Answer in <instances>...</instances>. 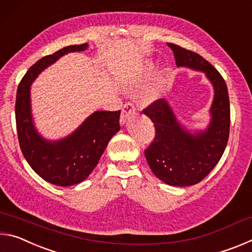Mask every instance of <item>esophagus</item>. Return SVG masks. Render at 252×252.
<instances>
[{"label":"esophagus","mask_w":252,"mask_h":252,"mask_svg":"<svg viewBox=\"0 0 252 252\" xmlns=\"http://www.w3.org/2000/svg\"><path fill=\"white\" fill-rule=\"evenodd\" d=\"M134 112H135V106H134L133 103H130V102H127V103L123 105L122 116H121V123H125L126 117L129 116L130 113H134Z\"/></svg>","instance_id":"1"}]
</instances>
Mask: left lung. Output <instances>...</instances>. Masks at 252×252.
Returning a JSON list of instances; mask_svg holds the SVG:
<instances>
[{
    "mask_svg": "<svg viewBox=\"0 0 252 252\" xmlns=\"http://www.w3.org/2000/svg\"><path fill=\"white\" fill-rule=\"evenodd\" d=\"M168 46L178 66L203 72L215 90L210 123L206 130L194 133L181 126L165 99L143 110L156 129L155 139L144 151L149 167L167 185L188 187L206 178L223 155L230 129L229 94L222 76L201 55L173 43Z\"/></svg>",
    "mask_w": 252,
    "mask_h": 252,
    "instance_id": "left-lung-1",
    "label": "left lung"
}]
</instances>
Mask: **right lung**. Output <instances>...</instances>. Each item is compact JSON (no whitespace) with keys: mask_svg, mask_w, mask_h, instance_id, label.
Masks as SVG:
<instances>
[{"mask_svg":"<svg viewBox=\"0 0 252 252\" xmlns=\"http://www.w3.org/2000/svg\"><path fill=\"white\" fill-rule=\"evenodd\" d=\"M88 49V43L65 46L30 67L16 93L15 120L19 143L34 171L52 185L69 187L85 180L95 168L111 138L120 130L121 111H95L65 138L50 141L36 131L31 111V84L42 71L70 52Z\"/></svg>","mask_w":252,"mask_h":252,"instance_id":"obj_1","label":"right lung"}]
</instances>
